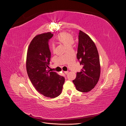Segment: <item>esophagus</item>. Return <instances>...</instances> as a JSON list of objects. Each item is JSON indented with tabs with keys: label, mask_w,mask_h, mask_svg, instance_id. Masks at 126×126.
Returning a JSON list of instances; mask_svg holds the SVG:
<instances>
[{
	"label": "esophagus",
	"mask_w": 126,
	"mask_h": 126,
	"mask_svg": "<svg viewBox=\"0 0 126 126\" xmlns=\"http://www.w3.org/2000/svg\"><path fill=\"white\" fill-rule=\"evenodd\" d=\"M68 72H69V71H64V73H65V74H67L68 73Z\"/></svg>",
	"instance_id": "obj_1"
}]
</instances>
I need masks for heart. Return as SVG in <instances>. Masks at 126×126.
<instances>
[{
  "label": "heart",
  "instance_id": "heart-1",
  "mask_svg": "<svg viewBox=\"0 0 126 126\" xmlns=\"http://www.w3.org/2000/svg\"><path fill=\"white\" fill-rule=\"evenodd\" d=\"M56 40L58 42L63 44L68 49H70L72 45L74 43L73 38L69 32H62L59 33L56 37ZM54 46H52V49L54 50Z\"/></svg>",
  "mask_w": 126,
  "mask_h": 126
}]
</instances>
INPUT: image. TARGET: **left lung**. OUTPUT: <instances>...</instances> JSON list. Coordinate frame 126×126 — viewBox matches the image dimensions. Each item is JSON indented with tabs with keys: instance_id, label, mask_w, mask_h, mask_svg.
<instances>
[{
	"instance_id": "1",
	"label": "left lung",
	"mask_w": 126,
	"mask_h": 126,
	"mask_svg": "<svg viewBox=\"0 0 126 126\" xmlns=\"http://www.w3.org/2000/svg\"><path fill=\"white\" fill-rule=\"evenodd\" d=\"M77 58L83 67L80 71L77 72L73 82L78 91L87 93L92 90L99 80L100 65L94 43L81 31L79 32Z\"/></svg>"
}]
</instances>
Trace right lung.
Returning a JSON list of instances; mask_svg holds the SVG:
<instances>
[{
    "label": "right lung",
    "mask_w": 126,
    "mask_h": 126,
    "mask_svg": "<svg viewBox=\"0 0 126 126\" xmlns=\"http://www.w3.org/2000/svg\"><path fill=\"white\" fill-rule=\"evenodd\" d=\"M53 36L49 32L38 35L31 41L28 50L26 68L28 76L39 93L51 98L61 93L65 78L48 70L51 52L48 42Z\"/></svg>",
    "instance_id": "1"
}]
</instances>
